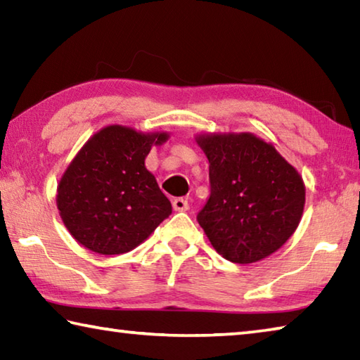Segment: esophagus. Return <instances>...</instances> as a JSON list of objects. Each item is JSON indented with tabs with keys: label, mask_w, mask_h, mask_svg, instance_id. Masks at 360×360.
<instances>
[{
	"label": "esophagus",
	"mask_w": 360,
	"mask_h": 360,
	"mask_svg": "<svg viewBox=\"0 0 360 360\" xmlns=\"http://www.w3.org/2000/svg\"><path fill=\"white\" fill-rule=\"evenodd\" d=\"M173 208H174V211H187L188 210V202L182 197L174 198L173 200Z\"/></svg>",
	"instance_id": "obj_1"
}]
</instances>
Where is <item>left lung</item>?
<instances>
[{
    "label": "left lung",
    "instance_id": "8db88e82",
    "mask_svg": "<svg viewBox=\"0 0 360 360\" xmlns=\"http://www.w3.org/2000/svg\"><path fill=\"white\" fill-rule=\"evenodd\" d=\"M197 143L208 157L211 186L197 221L212 248L233 264L278 251L300 224L302 176L252 133H210Z\"/></svg>",
    "mask_w": 360,
    "mask_h": 360
}]
</instances>
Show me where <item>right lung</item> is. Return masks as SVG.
<instances>
[{
  "label": "right lung",
  "instance_id": "add662e5",
  "mask_svg": "<svg viewBox=\"0 0 360 360\" xmlns=\"http://www.w3.org/2000/svg\"><path fill=\"white\" fill-rule=\"evenodd\" d=\"M168 133H141L109 125L72 158L57 187L60 217L79 245L103 255L141 245L172 214L144 160Z\"/></svg>",
  "mask_w": 360,
  "mask_h": 360
}]
</instances>
